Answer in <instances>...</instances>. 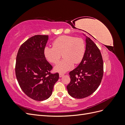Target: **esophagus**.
Wrapping results in <instances>:
<instances>
[{"label":"esophagus","instance_id":"1","mask_svg":"<svg viewBox=\"0 0 125 125\" xmlns=\"http://www.w3.org/2000/svg\"><path fill=\"white\" fill-rule=\"evenodd\" d=\"M64 74H65L62 73H59V77L61 78V77H63V75H64Z\"/></svg>","mask_w":125,"mask_h":125}]
</instances>
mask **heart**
Wrapping results in <instances>:
<instances>
[{
  "instance_id": "1",
  "label": "heart",
  "mask_w": 125,
  "mask_h": 125,
  "mask_svg": "<svg viewBox=\"0 0 125 125\" xmlns=\"http://www.w3.org/2000/svg\"><path fill=\"white\" fill-rule=\"evenodd\" d=\"M53 47L44 48V55L49 62L56 64L61 58L64 59L55 66V71L65 73L71 69L74 63H80L83 58L85 51L84 40L80 37L70 35H62L55 40Z\"/></svg>"
}]
</instances>
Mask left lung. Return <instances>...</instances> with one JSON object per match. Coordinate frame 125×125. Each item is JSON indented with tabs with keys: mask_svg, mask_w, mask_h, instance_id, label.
Here are the masks:
<instances>
[{
	"mask_svg": "<svg viewBox=\"0 0 125 125\" xmlns=\"http://www.w3.org/2000/svg\"><path fill=\"white\" fill-rule=\"evenodd\" d=\"M86 48L82 61L69 73L70 82L67 86L69 94L75 99L88 97L99 86L103 75V61L99 48L86 36Z\"/></svg>",
	"mask_w": 125,
	"mask_h": 125,
	"instance_id": "left-lung-1",
	"label": "left lung"
}]
</instances>
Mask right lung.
<instances>
[{"label":"right lung","mask_w":125,"mask_h":125,"mask_svg":"<svg viewBox=\"0 0 125 125\" xmlns=\"http://www.w3.org/2000/svg\"><path fill=\"white\" fill-rule=\"evenodd\" d=\"M48 35H36L22 44L18 52L15 72L21 89L31 99H47L59 79V73H52V67L46 59L44 48Z\"/></svg>","instance_id":"obj_1"}]
</instances>
